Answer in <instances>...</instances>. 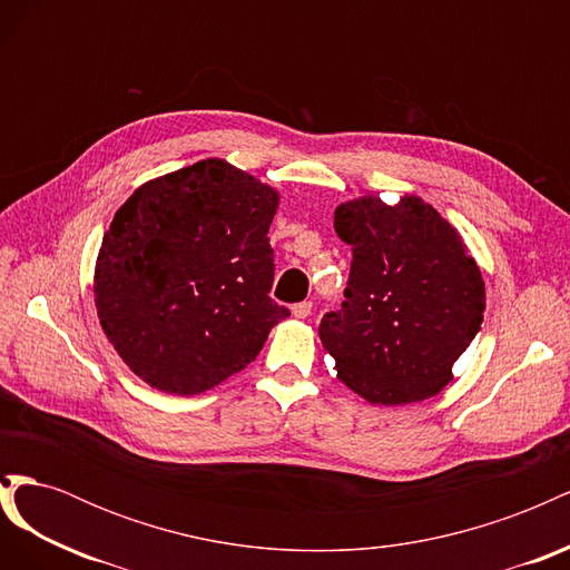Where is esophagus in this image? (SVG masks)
Masks as SVG:
<instances>
[{"mask_svg":"<svg viewBox=\"0 0 570 570\" xmlns=\"http://www.w3.org/2000/svg\"><path fill=\"white\" fill-rule=\"evenodd\" d=\"M312 302H299V304H295L292 306V314H295V318H306V316H312Z\"/></svg>","mask_w":570,"mask_h":570,"instance_id":"34e87169","label":"esophagus"}]
</instances>
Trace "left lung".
<instances>
[{"instance_id": "obj_1", "label": "left lung", "mask_w": 570, "mask_h": 570, "mask_svg": "<svg viewBox=\"0 0 570 570\" xmlns=\"http://www.w3.org/2000/svg\"><path fill=\"white\" fill-rule=\"evenodd\" d=\"M352 247L340 312L318 327L337 377L377 406L435 396L452 383L485 312V283L463 237L416 195H364L335 209Z\"/></svg>"}]
</instances>
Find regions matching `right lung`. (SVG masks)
Returning a JSON list of instances; mask_svg holds the SVG:
<instances>
[{"label":"right lung","mask_w":570,"mask_h":570,"mask_svg":"<svg viewBox=\"0 0 570 570\" xmlns=\"http://www.w3.org/2000/svg\"><path fill=\"white\" fill-rule=\"evenodd\" d=\"M278 189L226 159L147 180L114 214L95 264V306L124 364L168 394L247 368L289 316L273 285Z\"/></svg>","instance_id":"1"}]
</instances>
